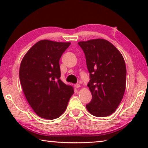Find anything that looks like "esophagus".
Wrapping results in <instances>:
<instances>
[{"mask_svg": "<svg viewBox=\"0 0 148 148\" xmlns=\"http://www.w3.org/2000/svg\"><path fill=\"white\" fill-rule=\"evenodd\" d=\"M74 87H75V88H76V89H77V88H79V87H81V86H80L79 84H76L74 86Z\"/></svg>", "mask_w": 148, "mask_h": 148, "instance_id": "34e87169", "label": "esophagus"}]
</instances>
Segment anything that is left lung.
<instances>
[{"label":"left lung","mask_w":148,"mask_h":148,"mask_svg":"<svg viewBox=\"0 0 148 148\" xmlns=\"http://www.w3.org/2000/svg\"><path fill=\"white\" fill-rule=\"evenodd\" d=\"M86 56L92 100L86 108L96 117H106L116 111L126 87L123 57L111 42L97 38L78 42Z\"/></svg>","instance_id":"1"}]
</instances>
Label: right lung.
<instances>
[{
  "label": "right lung",
  "mask_w": 148,
  "mask_h": 148,
  "mask_svg": "<svg viewBox=\"0 0 148 148\" xmlns=\"http://www.w3.org/2000/svg\"><path fill=\"white\" fill-rule=\"evenodd\" d=\"M71 44L42 40L29 49L20 64L19 79L24 95L42 118L61 116L74 94L73 87L60 79L59 60Z\"/></svg>",
  "instance_id": "1"
}]
</instances>
